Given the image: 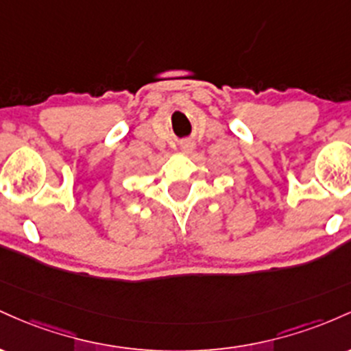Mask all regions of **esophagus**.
<instances>
[{
    "label": "esophagus",
    "mask_w": 351,
    "mask_h": 351,
    "mask_svg": "<svg viewBox=\"0 0 351 351\" xmlns=\"http://www.w3.org/2000/svg\"><path fill=\"white\" fill-rule=\"evenodd\" d=\"M192 147H194V145H192L191 143H186L182 145V151L184 152H189V151H192Z\"/></svg>",
    "instance_id": "34e87169"
}]
</instances>
